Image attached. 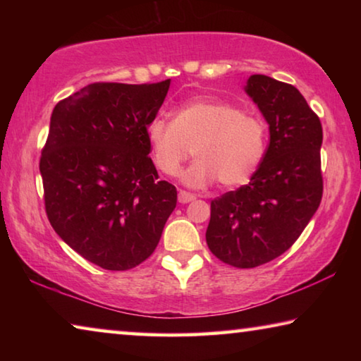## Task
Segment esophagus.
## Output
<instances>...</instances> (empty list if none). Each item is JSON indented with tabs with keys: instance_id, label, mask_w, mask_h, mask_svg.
I'll list each match as a JSON object with an SVG mask.
<instances>
[{
	"instance_id": "34e87169",
	"label": "esophagus",
	"mask_w": 361,
	"mask_h": 361,
	"mask_svg": "<svg viewBox=\"0 0 361 361\" xmlns=\"http://www.w3.org/2000/svg\"><path fill=\"white\" fill-rule=\"evenodd\" d=\"M195 199V195L188 192V191H180L178 192V202L180 204H188V202H192V200Z\"/></svg>"
}]
</instances>
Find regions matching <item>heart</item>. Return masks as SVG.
<instances>
[{
    "mask_svg": "<svg viewBox=\"0 0 361 361\" xmlns=\"http://www.w3.org/2000/svg\"><path fill=\"white\" fill-rule=\"evenodd\" d=\"M146 142L156 169L176 176L188 157L195 161L183 173L191 188L240 186L259 166L266 149V126L231 103L194 99L175 109L173 119L156 118L146 127Z\"/></svg>",
    "mask_w": 361,
    "mask_h": 361,
    "instance_id": "b5f03b06",
    "label": "heart"
}]
</instances>
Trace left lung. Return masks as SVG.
Here are the masks:
<instances>
[{
	"label": "left lung",
	"instance_id": "1",
	"mask_svg": "<svg viewBox=\"0 0 361 361\" xmlns=\"http://www.w3.org/2000/svg\"><path fill=\"white\" fill-rule=\"evenodd\" d=\"M245 92L269 124V146L248 185L212 200L207 245L226 264L252 269L298 240L323 194L319 116L295 85L252 75Z\"/></svg>",
	"mask_w": 361,
	"mask_h": 361
}]
</instances>
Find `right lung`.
Instances as JSON below:
<instances>
[{"label": "right lung", "mask_w": 361, "mask_h": 361, "mask_svg": "<svg viewBox=\"0 0 361 361\" xmlns=\"http://www.w3.org/2000/svg\"><path fill=\"white\" fill-rule=\"evenodd\" d=\"M170 79L94 82L54 108L39 172L49 223L66 245L106 271L148 259L176 207L146 142Z\"/></svg>", "instance_id": "right-lung-1"}]
</instances>
